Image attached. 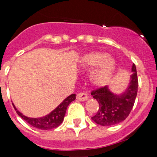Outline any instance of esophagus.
<instances>
[{"label": "esophagus", "mask_w": 157, "mask_h": 157, "mask_svg": "<svg viewBox=\"0 0 157 157\" xmlns=\"http://www.w3.org/2000/svg\"><path fill=\"white\" fill-rule=\"evenodd\" d=\"M89 98V95L87 93H78L77 95V99L79 101H86Z\"/></svg>", "instance_id": "34e87169"}]
</instances>
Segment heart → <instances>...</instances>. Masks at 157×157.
<instances>
[{
    "label": "heart",
    "mask_w": 157,
    "mask_h": 157,
    "mask_svg": "<svg viewBox=\"0 0 157 157\" xmlns=\"http://www.w3.org/2000/svg\"><path fill=\"white\" fill-rule=\"evenodd\" d=\"M81 63L86 69H93L91 81L97 86L106 85L115 70V61L112 56L104 52H92L81 58Z\"/></svg>",
    "instance_id": "1"
}]
</instances>
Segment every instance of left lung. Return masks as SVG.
Returning <instances> with one entry per match:
<instances>
[{
  "instance_id": "obj_1",
  "label": "left lung",
  "mask_w": 157,
  "mask_h": 157,
  "mask_svg": "<svg viewBox=\"0 0 157 157\" xmlns=\"http://www.w3.org/2000/svg\"><path fill=\"white\" fill-rule=\"evenodd\" d=\"M132 74L129 86L121 95H115L106 86L91 92V95L99 102V110L92 120L102 126L118 124L127 118L134 106L138 88V78L135 64H133Z\"/></svg>"
}]
</instances>
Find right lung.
I'll return each mask as SVG.
<instances>
[{"label": "right lung", "mask_w": 157, "mask_h": 157, "mask_svg": "<svg viewBox=\"0 0 157 157\" xmlns=\"http://www.w3.org/2000/svg\"><path fill=\"white\" fill-rule=\"evenodd\" d=\"M76 95L71 94L68 97L66 98L56 109H54L51 113L48 115H45V116L42 117V118H33L26 117L23 115L21 112H19L17 108L13 105L14 109H15L16 112L20 115L23 120L29 123L30 125L33 126L34 128H39L41 130H49L53 129L60 125L62 123L63 120H64V115H65L66 110H67V106L71 102L75 100Z\"/></svg>", "instance_id": "right-lung-1"}]
</instances>
